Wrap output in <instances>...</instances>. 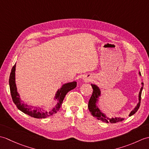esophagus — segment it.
Wrapping results in <instances>:
<instances>
[{
    "label": "esophagus",
    "mask_w": 149,
    "mask_h": 149,
    "mask_svg": "<svg viewBox=\"0 0 149 149\" xmlns=\"http://www.w3.org/2000/svg\"><path fill=\"white\" fill-rule=\"evenodd\" d=\"M93 76L92 75H86V76H85L83 77V81L84 82H90V81H91L93 80Z\"/></svg>",
    "instance_id": "34e87169"
}]
</instances>
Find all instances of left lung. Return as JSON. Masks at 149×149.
Returning <instances> with one entry per match:
<instances>
[{
	"mask_svg": "<svg viewBox=\"0 0 149 149\" xmlns=\"http://www.w3.org/2000/svg\"><path fill=\"white\" fill-rule=\"evenodd\" d=\"M139 75L141 76L140 72H139ZM91 86H92L93 90L92 95H91V97H90L89 102H88V109H89V111L91 113V115H93V117L97 118L98 120H101L102 122H106V123L110 122L111 123H114L118 122H121L122 120H124V118H122V117H120V116H114V117H111V118H109V116H107V115L106 113H104L100 109V107L98 105H99V99L101 95L100 89V88L98 86H97L96 84H91ZM141 85L142 86L138 94V103L137 104V105L135 106L133 110L131 111V113H129V116L133 115L138 110L139 107H140L141 92L143 88V83H141Z\"/></svg>",
	"mask_w": 149,
	"mask_h": 149,
	"instance_id": "1",
	"label": "left lung"
}]
</instances>
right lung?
<instances>
[{"instance_id": "right-lung-1", "label": "right lung", "mask_w": 149, "mask_h": 149, "mask_svg": "<svg viewBox=\"0 0 149 149\" xmlns=\"http://www.w3.org/2000/svg\"><path fill=\"white\" fill-rule=\"evenodd\" d=\"M15 71H16V64L13 66L11 69V72L9 76V84L10 88V91L13 101L15 103L17 108L20 110L22 112L27 114L30 116L36 118H45L49 117L58 111L61 107V104L63 102L64 98L69 91H70L77 86V82L73 81L70 83H67L63 84L60 89L58 90L55 94V97L54 98V100H58V102L56 106H54L52 109L45 110V109H42L40 107H34L33 106L28 105L25 103L23 100L20 99V94L17 91V84L15 81Z\"/></svg>"}]
</instances>
